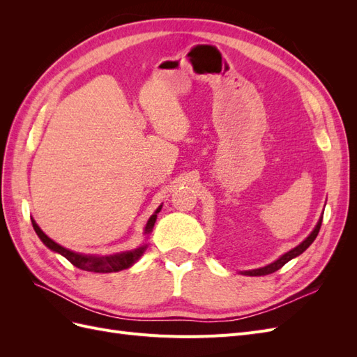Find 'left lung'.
Returning a JSON list of instances; mask_svg holds the SVG:
<instances>
[{"label":"left lung","mask_w":357,"mask_h":357,"mask_svg":"<svg viewBox=\"0 0 357 357\" xmlns=\"http://www.w3.org/2000/svg\"><path fill=\"white\" fill-rule=\"evenodd\" d=\"M321 219H323V213H321V215H320V219H319L317 225L314 226V229L311 231V234L307 236V238H305L304 241H302L301 244H298L296 247L291 248V250H289L287 253L280 256V257L277 259V261H274L273 264H269V265H266V266H262V268L250 269V271H241V274H243V275H250V277L273 274V273L277 271V269H280L283 265H286L289 261H291V259L304 253V252L307 250V248L312 244V241L316 240V236H317V234H319V231H320V226H321Z\"/></svg>","instance_id":"8db88e82"}]
</instances>
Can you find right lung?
Wrapping results in <instances>:
<instances>
[{
	"label": "right lung",
	"instance_id": "add662e5",
	"mask_svg": "<svg viewBox=\"0 0 357 357\" xmlns=\"http://www.w3.org/2000/svg\"><path fill=\"white\" fill-rule=\"evenodd\" d=\"M162 208V204L156 208V211L150 215L147 223H146V228H144V235H146V240L142 245H138L137 248H132V250H128V252H122V253H114V255H107V256H98V255H83V253H75L73 250H68V248L59 245L58 243L53 241L52 238L43 232L40 229V226L37 225V222L31 218L32 226H34V231L38 235V238L43 241L47 248H50L52 252L59 253L62 255L66 259L83 271H91V273H117V271H122V269H128L131 268L139 257L143 256V253L146 252V248L149 247L147 238L149 235L152 234L153 231V226L155 222L158 219V214Z\"/></svg>",
	"mask_w": 357,
	"mask_h": 357
}]
</instances>
